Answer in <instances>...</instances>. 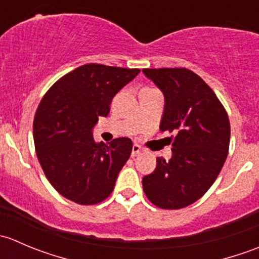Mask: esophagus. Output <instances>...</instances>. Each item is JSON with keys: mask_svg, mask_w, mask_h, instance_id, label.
I'll return each mask as SVG.
<instances>
[{"mask_svg": "<svg viewBox=\"0 0 259 259\" xmlns=\"http://www.w3.org/2000/svg\"><path fill=\"white\" fill-rule=\"evenodd\" d=\"M140 151H142V148H140L139 145L138 144H134L133 145V150H132V156H137L138 154L140 153Z\"/></svg>", "mask_w": 259, "mask_h": 259, "instance_id": "34e87169", "label": "esophagus"}]
</instances>
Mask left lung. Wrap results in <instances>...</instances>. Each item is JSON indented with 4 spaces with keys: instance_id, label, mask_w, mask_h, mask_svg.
Wrapping results in <instances>:
<instances>
[{
    "instance_id": "8db88e82",
    "label": "left lung",
    "mask_w": 259,
    "mask_h": 259,
    "mask_svg": "<svg viewBox=\"0 0 259 259\" xmlns=\"http://www.w3.org/2000/svg\"><path fill=\"white\" fill-rule=\"evenodd\" d=\"M165 99L160 130L174 133L171 158H156V168L143 178L154 205L180 209L207 193L228 155L231 125L214 91L190 70L143 69Z\"/></svg>"
}]
</instances>
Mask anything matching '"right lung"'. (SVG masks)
I'll return each mask as SVG.
<instances>
[{
    "label": "right lung",
    "mask_w": 259,
    "mask_h": 259,
    "mask_svg": "<svg viewBox=\"0 0 259 259\" xmlns=\"http://www.w3.org/2000/svg\"><path fill=\"white\" fill-rule=\"evenodd\" d=\"M139 72L82 65L57 80L42 98L33 120V142L46 178L62 197L93 205L114 190L133 143L129 138L96 143L93 129L99 116L110 113L114 96Z\"/></svg>",
    "instance_id": "obj_1"
}]
</instances>
